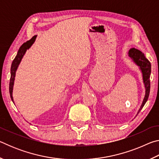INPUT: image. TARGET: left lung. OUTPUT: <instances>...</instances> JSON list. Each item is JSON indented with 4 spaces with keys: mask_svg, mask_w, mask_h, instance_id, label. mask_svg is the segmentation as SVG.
Returning <instances> with one entry per match:
<instances>
[{
    "mask_svg": "<svg viewBox=\"0 0 159 159\" xmlns=\"http://www.w3.org/2000/svg\"><path fill=\"white\" fill-rule=\"evenodd\" d=\"M128 56L133 61V62L138 65L142 74V79L145 88V95L142 101V103L139 109L138 114L143 108L145 103H146L148 98H149L150 92V75H151V63L145 57L144 53H142L140 50L135 48H131L128 51Z\"/></svg>",
    "mask_w": 159,
    "mask_h": 159,
    "instance_id": "left-lung-1",
    "label": "left lung"
}]
</instances>
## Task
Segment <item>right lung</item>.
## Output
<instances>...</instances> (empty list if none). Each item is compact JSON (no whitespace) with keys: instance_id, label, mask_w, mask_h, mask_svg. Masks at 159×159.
I'll list each match as a JSON object with an SVG mask.
<instances>
[{"instance_id":"add662e5","label":"right lung","mask_w":159,"mask_h":159,"mask_svg":"<svg viewBox=\"0 0 159 159\" xmlns=\"http://www.w3.org/2000/svg\"><path fill=\"white\" fill-rule=\"evenodd\" d=\"M36 35L31 38V39L29 40V41H26L25 43H23L21 45V47L19 49L17 55H16L15 58L14 60L12 61V65H11V69H10V74H11V76H10V85H9V91H10V98H11L12 101L14 103V100H13V97H12V92H13V86H14V81H15V74L16 71H17V69L18 68L19 65L21 62V60L24 57V55H25L26 50H29V48H31L32 45L34 44V43L36 41Z\"/></svg>"}]
</instances>
